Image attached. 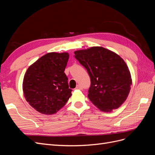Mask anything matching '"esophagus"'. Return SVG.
Returning a JSON list of instances; mask_svg holds the SVG:
<instances>
[{"label": "esophagus", "mask_w": 155, "mask_h": 155, "mask_svg": "<svg viewBox=\"0 0 155 155\" xmlns=\"http://www.w3.org/2000/svg\"><path fill=\"white\" fill-rule=\"evenodd\" d=\"M76 89H82V87L80 85H78L76 86Z\"/></svg>", "instance_id": "esophagus-1"}]
</instances>
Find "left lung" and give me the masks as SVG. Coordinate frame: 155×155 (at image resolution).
Segmentation results:
<instances>
[{
    "label": "left lung",
    "mask_w": 155,
    "mask_h": 155,
    "mask_svg": "<svg viewBox=\"0 0 155 155\" xmlns=\"http://www.w3.org/2000/svg\"><path fill=\"white\" fill-rule=\"evenodd\" d=\"M74 54L91 78L89 100L101 111L118 109L126 100L132 84L129 70L123 59L100 46L78 50Z\"/></svg>",
    "instance_id": "1"
}]
</instances>
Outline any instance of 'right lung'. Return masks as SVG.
<instances>
[{
  "label": "right lung",
  "mask_w": 155,
  "mask_h": 155,
  "mask_svg": "<svg viewBox=\"0 0 155 155\" xmlns=\"http://www.w3.org/2000/svg\"><path fill=\"white\" fill-rule=\"evenodd\" d=\"M68 53H48L28 68L23 79L26 100L40 113L53 114L71 96L68 78L64 72Z\"/></svg>",
  "instance_id": "1"
}]
</instances>
